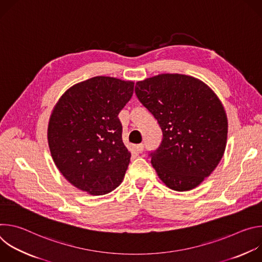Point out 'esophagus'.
I'll list each match as a JSON object with an SVG mask.
<instances>
[{
	"label": "esophagus",
	"instance_id": "obj_1",
	"mask_svg": "<svg viewBox=\"0 0 262 262\" xmlns=\"http://www.w3.org/2000/svg\"><path fill=\"white\" fill-rule=\"evenodd\" d=\"M137 151H138L139 154H142V152L144 151V145H143V144H139V145L137 146Z\"/></svg>",
	"mask_w": 262,
	"mask_h": 262
}]
</instances>
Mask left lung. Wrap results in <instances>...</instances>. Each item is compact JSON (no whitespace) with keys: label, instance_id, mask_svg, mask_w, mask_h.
I'll return each mask as SVG.
<instances>
[{"label":"left lung","instance_id":"obj_1","mask_svg":"<svg viewBox=\"0 0 262 262\" xmlns=\"http://www.w3.org/2000/svg\"><path fill=\"white\" fill-rule=\"evenodd\" d=\"M141 103L158 120L163 140L151 164L171 190H193L219 165L227 143L226 112L202 81L163 73L136 83Z\"/></svg>","mask_w":262,"mask_h":262}]
</instances>
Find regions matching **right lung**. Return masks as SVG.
<instances>
[{"label": "right lung", "mask_w": 262, "mask_h": 262, "mask_svg": "<svg viewBox=\"0 0 262 262\" xmlns=\"http://www.w3.org/2000/svg\"><path fill=\"white\" fill-rule=\"evenodd\" d=\"M135 83L94 77L70 87L56 103L48 141L61 174L77 189L104 195L122 182L130 152L122 142L120 111Z\"/></svg>", "instance_id": "add662e5"}]
</instances>
